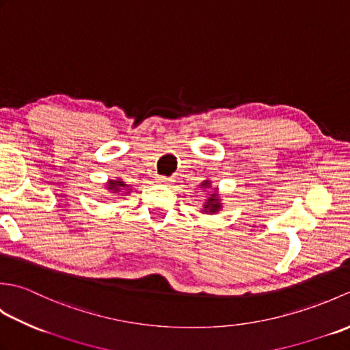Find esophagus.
<instances>
[{
	"mask_svg": "<svg viewBox=\"0 0 350 350\" xmlns=\"http://www.w3.org/2000/svg\"><path fill=\"white\" fill-rule=\"evenodd\" d=\"M156 182L161 183V185H167V187H168V185L173 183V179H171V177H159V179Z\"/></svg>",
	"mask_w": 350,
	"mask_h": 350,
	"instance_id": "obj_1",
	"label": "esophagus"
}]
</instances>
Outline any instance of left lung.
<instances>
[{"instance_id":"left-lung-1","label":"left lung","mask_w":350,"mask_h":350,"mask_svg":"<svg viewBox=\"0 0 350 350\" xmlns=\"http://www.w3.org/2000/svg\"><path fill=\"white\" fill-rule=\"evenodd\" d=\"M198 188L206 194V200L203 202V207L200 212L204 215L219 213L222 211V200H221V194H219V188L218 187L213 188L212 180H209V179H206L200 183Z\"/></svg>"}]
</instances>
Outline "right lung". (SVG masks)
Instances as JSON below:
<instances>
[{"mask_svg":"<svg viewBox=\"0 0 350 350\" xmlns=\"http://www.w3.org/2000/svg\"><path fill=\"white\" fill-rule=\"evenodd\" d=\"M103 187H105L107 191H109V194L118 196V197L128 196L132 192L131 185L126 183L122 177H117V179H108V182H105ZM120 198H123V197H120Z\"/></svg>","mask_w":350,"mask_h":350,"instance_id":"right-lung-1","label":"right lung"}]
</instances>
